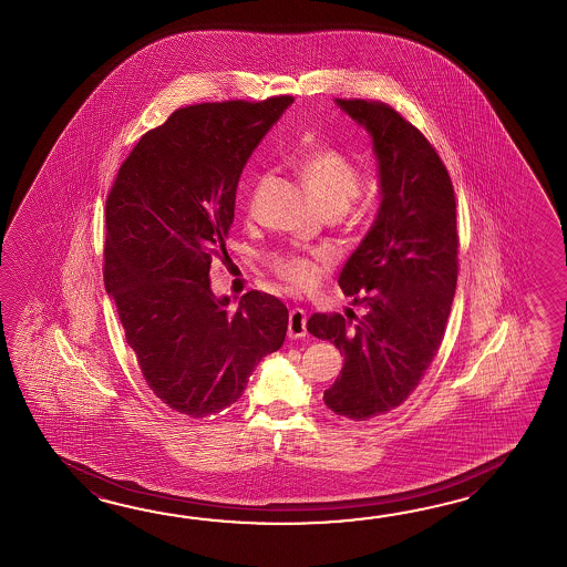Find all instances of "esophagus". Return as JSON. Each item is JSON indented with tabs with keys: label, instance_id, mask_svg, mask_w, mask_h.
<instances>
[{
	"label": "esophagus",
	"instance_id": "34e87169",
	"mask_svg": "<svg viewBox=\"0 0 567 567\" xmlns=\"http://www.w3.org/2000/svg\"><path fill=\"white\" fill-rule=\"evenodd\" d=\"M288 334L289 338H303L308 334V330H306V312L300 310V308L289 310Z\"/></svg>",
	"mask_w": 567,
	"mask_h": 567
}]
</instances>
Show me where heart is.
I'll return each instance as SVG.
<instances>
[{
	"label": "heart",
	"mask_w": 567,
	"mask_h": 567,
	"mask_svg": "<svg viewBox=\"0 0 567 567\" xmlns=\"http://www.w3.org/2000/svg\"><path fill=\"white\" fill-rule=\"evenodd\" d=\"M296 172L326 215L338 217L349 213H364L369 200H359L361 172L347 154L334 147H313L296 164ZM254 210V196L247 203ZM328 259L322 254L284 251L269 257V267L279 279L298 289H310L318 284Z\"/></svg>",
	"instance_id": "b5f03b06"
}]
</instances>
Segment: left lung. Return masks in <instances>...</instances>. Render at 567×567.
I'll return each instance as SVG.
<instances>
[{
	"mask_svg": "<svg viewBox=\"0 0 567 567\" xmlns=\"http://www.w3.org/2000/svg\"><path fill=\"white\" fill-rule=\"evenodd\" d=\"M337 103L373 137L383 200L338 278L364 313H312L308 332L344 354L326 405L364 422L410 398L442 347L458 281L456 196L434 145L399 111L367 99Z\"/></svg>",
	"mask_w": 567,
	"mask_h": 567,
	"instance_id": "1",
	"label": "left lung"
}]
</instances>
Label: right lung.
<instances>
[{"label": "right lung", "instance_id": "add662e5", "mask_svg": "<svg viewBox=\"0 0 567 567\" xmlns=\"http://www.w3.org/2000/svg\"><path fill=\"white\" fill-rule=\"evenodd\" d=\"M293 96L176 109L144 133L105 203V288L145 383L169 410L208 417L241 398L288 332V308L251 289L235 312L210 289L243 168ZM225 264V261H223Z\"/></svg>", "mask_w": 567, "mask_h": 567}]
</instances>
